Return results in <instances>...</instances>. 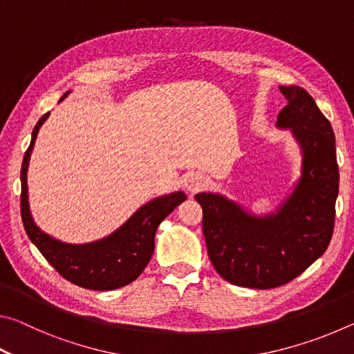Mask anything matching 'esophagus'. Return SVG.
Wrapping results in <instances>:
<instances>
[{
	"label": "esophagus",
	"mask_w": 354,
	"mask_h": 354,
	"mask_svg": "<svg viewBox=\"0 0 354 354\" xmlns=\"http://www.w3.org/2000/svg\"><path fill=\"white\" fill-rule=\"evenodd\" d=\"M185 189H187L189 194H196V192L203 190L207 185V178L205 175H201V173H192V175L187 176L185 179Z\"/></svg>",
	"instance_id": "obj_1"
}]
</instances>
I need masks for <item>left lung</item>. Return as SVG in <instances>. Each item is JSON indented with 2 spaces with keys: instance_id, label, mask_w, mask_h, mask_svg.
Returning a JSON list of instances; mask_svg holds the SVG:
<instances>
[{
  "instance_id": "obj_1",
  "label": "left lung",
  "mask_w": 354,
  "mask_h": 354,
  "mask_svg": "<svg viewBox=\"0 0 354 354\" xmlns=\"http://www.w3.org/2000/svg\"><path fill=\"white\" fill-rule=\"evenodd\" d=\"M279 91L287 106L277 127L290 129L301 151V176L287 200L259 217L220 194L195 195L214 268L227 283L250 289L290 283L325 253L334 230L339 169L331 123L304 88Z\"/></svg>"
}]
</instances>
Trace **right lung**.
<instances>
[{"mask_svg":"<svg viewBox=\"0 0 354 354\" xmlns=\"http://www.w3.org/2000/svg\"><path fill=\"white\" fill-rule=\"evenodd\" d=\"M64 95L61 101L67 97ZM50 115L46 112L32 131V139L21 165V220L28 237L39 248L45 259L62 277L84 289L113 290L140 277L154 251L156 230L173 209L185 201L184 192L158 196L129 217L128 221L104 239L91 243H65L48 236L34 223L28 201V165L39 129Z\"/></svg>","mask_w":354,"mask_h":354,"instance_id":"right-lung-1","label":"right lung"}]
</instances>
